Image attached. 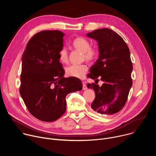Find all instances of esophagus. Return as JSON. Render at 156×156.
I'll list each match as a JSON object with an SVG mask.
<instances>
[{
    "label": "esophagus",
    "instance_id": "obj_1",
    "mask_svg": "<svg viewBox=\"0 0 156 156\" xmlns=\"http://www.w3.org/2000/svg\"><path fill=\"white\" fill-rule=\"evenodd\" d=\"M82 84H83V90H87V86H86V83H84V82H82Z\"/></svg>",
    "mask_w": 156,
    "mask_h": 156
}]
</instances>
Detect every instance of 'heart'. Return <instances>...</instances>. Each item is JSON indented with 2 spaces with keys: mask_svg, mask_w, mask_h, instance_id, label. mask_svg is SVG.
Listing matches in <instances>:
<instances>
[{
  "mask_svg": "<svg viewBox=\"0 0 156 156\" xmlns=\"http://www.w3.org/2000/svg\"><path fill=\"white\" fill-rule=\"evenodd\" d=\"M72 46L75 49L82 52L83 58L86 60H93L98 55V49L94 46H90V41L84 37H78L75 38L72 42ZM58 55L59 60L62 63L68 62L69 53L65 48H60L58 52ZM87 70V67L84 64H73L66 66L65 73L68 76L81 78L86 74Z\"/></svg>",
  "mask_w": 156,
  "mask_h": 156,
  "instance_id": "obj_1",
  "label": "heart"
}]
</instances>
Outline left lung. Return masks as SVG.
Here are the masks:
<instances>
[{"mask_svg": "<svg viewBox=\"0 0 156 156\" xmlns=\"http://www.w3.org/2000/svg\"><path fill=\"white\" fill-rule=\"evenodd\" d=\"M87 36L98 42L99 52L87 75V78L97 81L87 85L96 94L91 108L101 114L113 115L124 107L133 84L129 50L123 38L108 28L94 30ZM98 77L104 81L101 87L97 84Z\"/></svg>", "mask_w": 156, "mask_h": 156, "instance_id": "left-lung-1", "label": "left lung"}]
</instances>
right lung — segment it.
<instances>
[{
	"label": "right lung",
	"mask_w": 156,
	"mask_h": 156,
	"mask_svg": "<svg viewBox=\"0 0 156 156\" xmlns=\"http://www.w3.org/2000/svg\"><path fill=\"white\" fill-rule=\"evenodd\" d=\"M63 32L42 31L28 42L22 56L20 93L30 114L43 122L58 119L66 110V97L82 90L80 79L64 78L58 52Z\"/></svg>",
	"instance_id": "1"
}]
</instances>
